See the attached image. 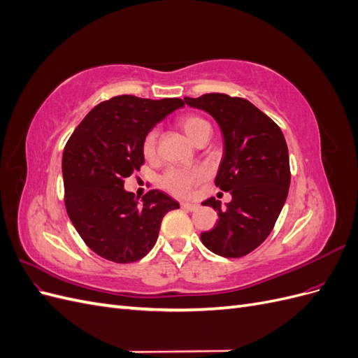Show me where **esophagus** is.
Here are the masks:
<instances>
[{
	"label": "esophagus",
	"mask_w": 358,
	"mask_h": 358,
	"mask_svg": "<svg viewBox=\"0 0 358 358\" xmlns=\"http://www.w3.org/2000/svg\"><path fill=\"white\" fill-rule=\"evenodd\" d=\"M180 208H182V209H185V210H189V212H194V210H197V209H199V204H196V203H187V201H182V203H180Z\"/></svg>",
	"instance_id": "1"
}]
</instances>
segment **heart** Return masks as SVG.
<instances>
[{"mask_svg": "<svg viewBox=\"0 0 358 358\" xmlns=\"http://www.w3.org/2000/svg\"><path fill=\"white\" fill-rule=\"evenodd\" d=\"M179 128L192 143H199L203 138H209L210 125L203 117L196 115H188L179 119ZM157 131H149L143 140V155L148 159H152L157 154ZM203 178L200 170H182V169H170L161 178V187L170 191L176 196H188L192 191V187Z\"/></svg>", "mask_w": 358, "mask_h": 358, "instance_id": "heart-1", "label": "heart"}]
</instances>
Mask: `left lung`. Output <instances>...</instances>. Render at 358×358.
Masks as SVG:
<instances>
[{
	"label": "left lung",
	"instance_id": "left-lung-1",
	"mask_svg": "<svg viewBox=\"0 0 358 358\" xmlns=\"http://www.w3.org/2000/svg\"><path fill=\"white\" fill-rule=\"evenodd\" d=\"M185 103L208 112L224 136V158L215 185L231 194L221 208L213 197L203 201L218 212V222L201 233L203 245L225 258L252 252L272 233L282 210L291 173L285 137L280 128L245 99L227 94L185 96Z\"/></svg>",
	"mask_w": 358,
	"mask_h": 358
}]
</instances>
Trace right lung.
I'll use <instances>...</instances> for the list:
<instances>
[{"label": "right lung", "mask_w": 358, "mask_h": 358, "mask_svg": "<svg viewBox=\"0 0 358 358\" xmlns=\"http://www.w3.org/2000/svg\"><path fill=\"white\" fill-rule=\"evenodd\" d=\"M180 99L117 95L96 104L74 129L62 154L64 203L83 242L113 263H134L154 248L161 221L179 203L158 189L142 201L124 179L145 162L143 140L182 107Z\"/></svg>", "instance_id": "right-lung-1"}]
</instances>
